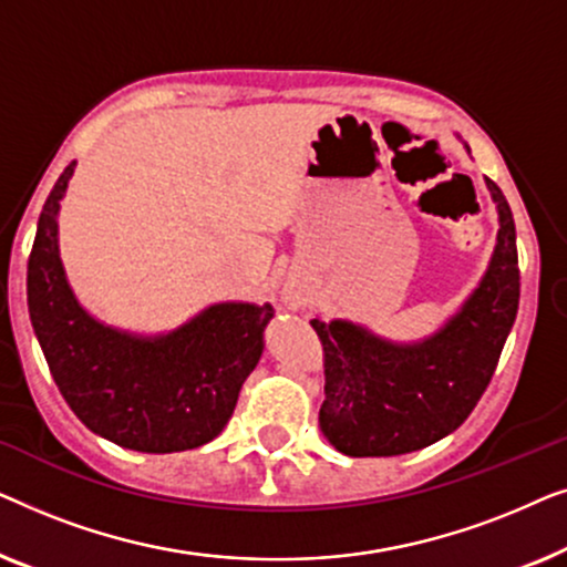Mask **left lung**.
Here are the masks:
<instances>
[{
  "label": "left lung",
  "instance_id": "1",
  "mask_svg": "<svg viewBox=\"0 0 567 567\" xmlns=\"http://www.w3.org/2000/svg\"><path fill=\"white\" fill-rule=\"evenodd\" d=\"M485 185L498 212L491 262L439 330L400 343L351 320H312L324 348L320 429L338 452H417L460 429L483 398L518 312L514 214L498 185Z\"/></svg>",
  "mask_w": 567,
  "mask_h": 567
}]
</instances>
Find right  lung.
Masks as SVG:
<instances>
[{
    "label": "right lung",
    "instance_id": "add662e5",
    "mask_svg": "<svg viewBox=\"0 0 567 567\" xmlns=\"http://www.w3.org/2000/svg\"><path fill=\"white\" fill-rule=\"evenodd\" d=\"M74 165L45 198L28 260V312L53 382L92 433L123 449L204 446L235 413L274 307L216 301L157 336L97 320L76 299L59 252V212Z\"/></svg>",
    "mask_w": 567,
    "mask_h": 567
}]
</instances>
